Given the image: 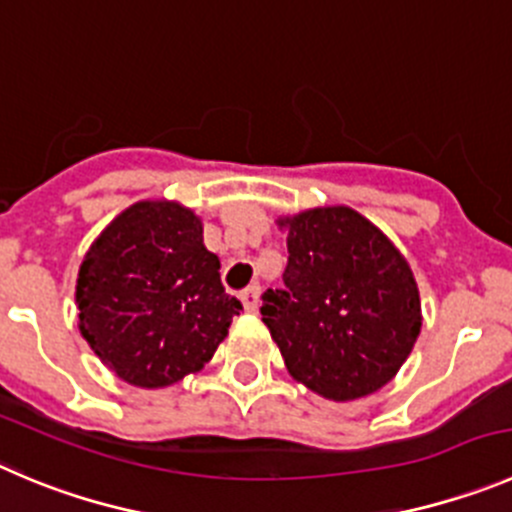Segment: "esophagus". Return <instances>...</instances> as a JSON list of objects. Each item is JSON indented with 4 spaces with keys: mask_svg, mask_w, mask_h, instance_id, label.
<instances>
[{
    "mask_svg": "<svg viewBox=\"0 0 512 512\" xmlns=\"http://www.w3.org/2000/svg\"><path fill=\"white\" fill-rule=\"evenodd\" d=\"M240 300H242V305H245V310L255 313L257 305H260V288H257V285H250V288L242 290Z\"/></svg>",
    "mask_w": 512,
    "mask_h": 512,
    "instance_id": "34e87169",
    "label": "esophagus"
}]
</instances>
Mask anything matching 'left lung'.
Here are the masks:
<instances>
[{"instance_id": "8db88e82", "label": "left lung", "mask_w": 512, "mask_h": 512, "mask_svg": "<svg viewBox=\"0 0 512 512\" xmlns=\"http://www.w3.org/2000/svg\"><path fill=\"white\" fill-rule=\"evenodd\" d=\"M288 227L280 288L262 293V321L290 374L333 401L374 394L407 361L422 328L407 260L348 207L310 209Z\"/></svg>"}]
</instances>
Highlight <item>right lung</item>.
<instances>
[{
    "instance_id": "add662e5",
    "label": "right lung",
    "mask_w": 512,
    "mask_h": 512,
    "mask_svg": "<svg viewBox=\"0 0 512 512\" xmlns=\"http://www.w3.org/2000/svg\"><path fill=\"white\" fill-rule=\"evenodd\" d=\"M75 298L95 356L143 389L202 369L242 310L202 222L174 202H138L113 219L80 265Z\"/></svg>"
}]
</instances>
